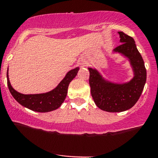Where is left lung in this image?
I'll list each match as a JSON object with an SVG mask.
<instances>
[{
	"label": "left lung",
	"mask_w": 158,
	"mask_h": 158,
	"mask_svg": "<svg viewBox=\"0 0 158 158\" xmlns=\"http://www.w3.org/2000/svg\"><path fill=\"white\" fill-rule=\"evenodd\" d=\"M120 42L114 52L121 53L129 59L134 76L123 84L106 80L95 69L89 67V84L94 101L98 108L110 112H124L138 101L146 82V69L139 52L134 40L122 31L118 32Z\"/></svg>",
	"instance_id": "1"
}]
</instances>
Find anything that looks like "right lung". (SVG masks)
<instances>
[{
	"label": "right lung",
	"instance_id": "right-lung-1",
	"mask_svg": "<svg viewBox=\"0 0 158 158\" xmlns=\"http://www.w3.org/2000/svg\"><path fill=\"white\" fill-rule=\"evenodd\" d=\"M79 67L73 69L66 74L63 80L58 85L55 89L47 93L37 94H23L12 87L9 80L8 70L6 72L7 85L10 93L14 99L21 105L29 110L39 112H48L57 110L64 101L67 94V88L69 84L79 71Z\"/></svg>",
	"mask_w": 158,
	"mask_h": 158
}]
</instances>
